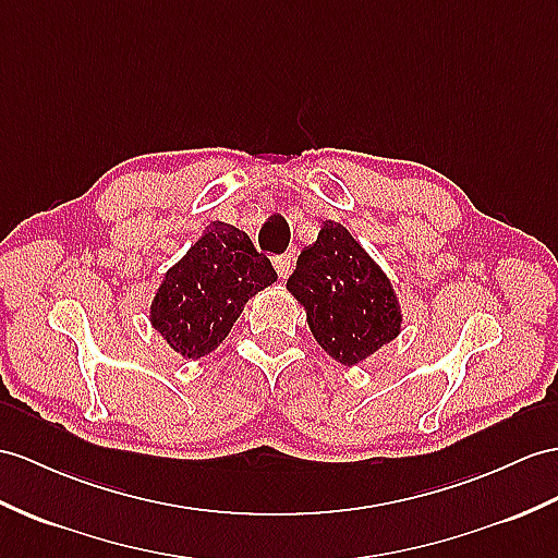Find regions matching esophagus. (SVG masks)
<instances>
[{
    "label": "esophagus",
    "mask_w": 558,
    "mask_h": 558,
    "mask_svg": "<svg viewBox=\"0 0 558 558\" xmlns=\"http://www.w3.org/2000/svg\"><path fill=\"white\" fill-rule=\"evenodd\" d=\"M291 267H293L291 255H281V257H277V260H275V269H277L279 279H287L291 275Z\"/></svg>",
    "instance_id": "esophagus-1"
}]
</instances>
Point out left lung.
<instances>
[{"label":"left lung","instance_id":"8db88e82","mask_svg":"<svg viewBox=\"0 0 558 558\" xmlns=\"http://www.w3.org/2000/svg\"><path fill=\"white\" fill-rule=\"evenodd\" d=\"M287 289L307 312L317 343L341 364H357L400 333L390 279L343 225L324 222L301 255Z\"/></svg>","mask_w":558,"mask_h":558}]
</instances>
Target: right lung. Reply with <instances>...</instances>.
Returning a JSON list of instances; mask_svg holds the SVG:
<instances>
[{
    "instance_id": "obj_1",
    "label": "right lung",
    "mask_w": 558,
    "mask_h": 558,
    "mask_svg": "<svg viewBox=\"0 0 558 558\" xmlns=\"http://www.w3.org/2000/svg\"><path fill=\"white\" fill-rule=\"evenodd\" d=\"M275 281V267L246 232L215 222L166 271L151 303V324L177 355L206 357L232 331L248 298Z\"/></svg>"
}]
</instances>
